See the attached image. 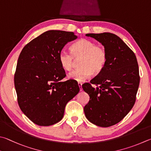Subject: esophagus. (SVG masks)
Instances as JSON below:
<instances>
[{
  "label": "esophagus",
  "mask_w": 151,
  "mask_h": 151,
  "mask_svg": "<svg viewBox=\"0 0 151 151\" xmlns=\"http://www.w3.org/2000/svg\"><path fill=\"white\" fill-rule=\"evenodd\" d=\"M78 85L79 89H80V91H82V83H78Z\"/></svg>",
  "instance_id": "1"
}]
</instances>
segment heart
Instances as JSON below:
<instances>
[{
	"label": "heart",
	"instance_id": "b5f03b06",
	"mask_svg": "<svg viewBox=\"0 0 151 151\" xmlns=\"http://www.w3.org/2000/svg\"><path fill=\"white\" fill-rule=\"evenodd\" d=\"M70 52L63 49L59 54L58 59L61 66L69 70L75 65V59L79 60L80 67L68 74V78L78 83H83L90 77L93 72L100 73L108 61V55L103 46L96 45L92 40L81 39L74 43L70 47Z\"/></svg>",
	"mask_w": 151,
	"mask_h": 151
}]
</instances>
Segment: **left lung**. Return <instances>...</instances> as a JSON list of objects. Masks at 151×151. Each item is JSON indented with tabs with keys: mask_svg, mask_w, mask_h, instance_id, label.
Returning a JSON list of instances; mask_svg holds the SVG:
<instances>
[{
	"mask_svg": "<svg viewBox=\"0 0 151 151\" xmlns=\"http://www.w3.org/2000/svg\"><path fill=\"white\" fill-rule=\"evenodd\" d=\"M86 35L104 46L108 61L90 83L82 86L90 96L84 111L93 124L110 127L122 121L135 104L140 82L137 61L133 51L116 34L104 32Z\"/></svg>",
	"mask_w": 151,
	"mask_h": 151,
	"instance_id": "1",
	"label": "left lung"
}]
</instances>
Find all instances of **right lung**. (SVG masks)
<instances>
[{
  "label": "right lung",
  "mask_w": 151,
  "mask_h": 151,
  "mask_svg": "<svg viewBox=\"0 0 151 151\" xmlns=\"http://www.w3.org/2000/svg\"><path fill=\"white\" fill-rule=\"evenodd\" d=\"M77 36L73 32L49 30L26 44L19 55L14 74L18 103L36 125L49 126L62 119L67 102L79 92L74 80L66 76L59 54Z\"/></svg>",
  "instance_id": "right-lung-1"
}]
</instances>
